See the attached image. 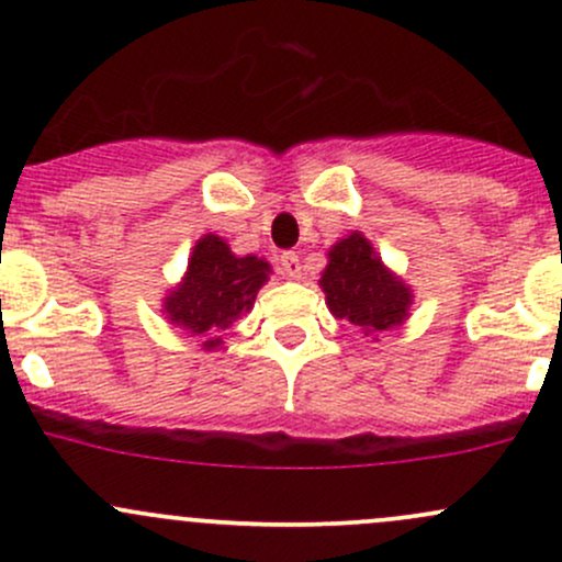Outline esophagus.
Returning <instances> with one entry per match:
<instances>
[{
    "instance_id": "esophagus-1",
    "label": "esophagus",
    "mask_w": 562,
    "mask_h": 562,
    "mask_svg": "<svg viewBox=\"0 0 562 562\" xmlns=\"http://www.w3.org/2000/svg\"><path fill=\"white\" fill-rule=\"evenodd\" d=\"M280 271L288 280H299L301 277V258L295 252H282L280 256Z\"/></svg>"
}]
</instances>
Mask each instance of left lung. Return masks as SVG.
<instances>
[{
    "instance_id": "left-lung-1",
    "label": "left lung",
    "mask_w": 562,
    "mask_h": 562,
    "mask_svg": "<svg viewBox=\"0 0 562 562\" xmlns=\"http://www.w3.org/2000/svg\"><path fill=\"white\" fill-rule=\"evenodd\" d=\"M319 288L333 317L347 319L373 341H379V333L400 328L413 306L408 282L381 261L362 232H351L330 245Z\"/></svg>"
}]
</instances>
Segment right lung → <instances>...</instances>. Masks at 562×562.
I'll return each mask as SVG.
<instances>
[{
    "label": "right lung",
    "instance_id": "right-lung-1",
    "mask_svg": "<svg viewBox=\"0 0 562 562\" xmlns=\"http://www.w3.org/2000/svg\"><path fill=\"white\" fill-rule=\"evenodd\" d=\"M269 274V261L252 252L237 256L224 237L213 232L202 234L191 248L181 282L162 299L165 319L200 338L205 351L221 349V333L252 310Z\"/></svg>",
    "mask_w": 562,
    "mask_h": 562
}]
</instances>
